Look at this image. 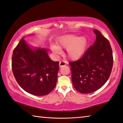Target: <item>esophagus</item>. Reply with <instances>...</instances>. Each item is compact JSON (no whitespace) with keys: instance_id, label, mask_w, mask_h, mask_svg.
<instances>
[{"instance_id":"34e87169","label":"esophagus","mask_w":123,"mask_h":123,"mask_svg":"<svg viewBox=\"0 0 123 123\" xmlns=\"http://www.w3.org/2000/svg\"><path fill=\"white\" fill-rule=\"evenodd\" d=\"M67 64V62L66 61H64V60H62V61H60L59 63V66L60 67H62V66H64Z\"/></svg>"}]
</instances>
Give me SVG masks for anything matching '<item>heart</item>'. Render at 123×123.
I'll list each match as a JSON object with an SVG mask.
<instances>
[{"label":"heart","instance_id":"obj_1","mask_svg":"<svg viewBox=\"0 0 123 123\" xmlns=\"http://www.w3.org/2000/svg\"><path fill=\"white\" fill-rule=\"evenodd\" d=\"M87 39L84 36L78 37L74 35H68L62 37L58 42V46L53 45L51 50L54 53L59 54L61 52L60 48H67V54L68 57L73 60L80 58L86 49Z\"/></svg>","mask_w":123,"mask_h":123}]
</instances>
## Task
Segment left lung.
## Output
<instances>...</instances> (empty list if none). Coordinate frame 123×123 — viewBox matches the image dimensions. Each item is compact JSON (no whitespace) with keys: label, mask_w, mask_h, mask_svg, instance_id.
Listing matches in <instances>:
<instances>
[{"label":"left lung","mask_w":123,"mask_h":123,"mask_svg":"<svg viewBox=\"0 0 123 123\" xmlns=\"http://www.w3.org/2000/svg\"><path fill=\"white\" fill-rule=\"evenodd\" d=\"M94 43L82 57L69 62L74 88L81 93H92L103 86L109 79L113 67V58L109 40L98 30Z\"/></svg>","instance_id":"obj_1"}]
</instances>
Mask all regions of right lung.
<instances>
[{
	"label": "right lung",
	"mask_w": 123,
	"mask_h": 123,
	"mask_svg": "<svg viewBox=\"0 0 123 123\" xmlns=\"http://www.w3.org/2000/svg\"><path fill=\"white\" fill-rule=\"evenodd\" d=\"M47 50L44 48L31 49L23 38L13 50V75L19 86L32 95L48 94L56 85L59 62L52 61Z\"/></svg>",
	"instance_id": "right-lung-1"
}]
</instances>
